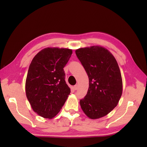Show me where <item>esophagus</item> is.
Wrapping results in <instances>:
<instances>
[{
	"instance_id": "obj_1",
	"label": "esophagus",
	"mask_w": 147,
	"mask_h": 147,
	"mask_svg": "<svg viewBox=\"0 0 147 147\" xmlns=\"http://www.w3.org/2000/svg\"><path fill=\"white\" fill-rule=\"evenodd\" d=\"M78 84H75V86H74V90H78Z\"/></svg>"
}]
</instances>
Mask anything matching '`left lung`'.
<instances>
[{
    "mask_svg": "<svg viewBox=\"0 0 147 147\" xmlns=\"http://www.w3.org/2000/svg\"><path fill=\"white\" fill-rule=\"evenodd\" d=\"M75 53L89 78L87 94L80 100L81 108L91 119L103 117L117 105L122 94L118 64L112 53L100 46L79 48Z\"/></svg>",
    "mask_w": 147,
    "mask_h": 147,
    "instance_id": "left-lung-1",
    "label": "left lung"
}]
</instances>
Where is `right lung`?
<instances>
[{
  "label": "right lung",
  "mask_w": 147,
  "mask_h": 147,
  "mask_svg": "<svg viewBox=\"0 0 147 147\" xmlns=\"http://www.w3.org/2000/svg\"><path fill=\"white\" fill-rule=\"evenodd\" d=\"M72 54L70 49L46 48L31 62L26 81V94L31 107L42 117H55L70 94L63 68Z\"/></svg>",
  "instance_id": "right-lung-1"
}]
</instances>
